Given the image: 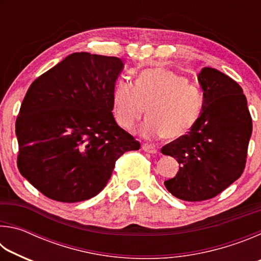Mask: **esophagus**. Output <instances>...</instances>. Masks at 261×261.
<instances>
[{"mask_svg":"<svg viewBox=\"0 0 261 261\" xmlns=\"http://www.w3.org/2000/svg\"><path fill=\"white\" fill-rule=\"evenodd\" d=\"M141 148H143V151L147 152V153H151V154H156L158 153V149L152 146V145H148V144H144L143 146H141Z\"/></svg>","mask_w":261,"mask_h":261,"instance_id":"1","label":"esophagus"}]
</instances>
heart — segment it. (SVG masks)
<instances>
[{
	"label": "heart",
	"mask_w": 261,
	"mask_h": 261,
	"mask_svg": "<svg viewBox=\"0 0 261 261\" xmlns=\"http://www.w3.org/2000/svg\"><path fill=\"white\" fill-rule=\"evenodd\" d=\"M113 113L118 125L132 130L146 112L140 127L146 139H178L188 135L199 118L204 98L199 88L182 74L166 68L141 71L135 85L120 78L114 84Z\"/></svg>",
	"instance_id": "b5f03b06"
}]
</instances>
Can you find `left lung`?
Wrapping results in <instances>:
<instances>
[{"label":"left lung","instance_id":"1","mask_svg":"<svg viewBox=\"0 0 261 261\" xmlns=\"http://www.w3.org/2000/svg\"><path fill=\"white\" fill-rule=\"evenodd\" d=\"M198 82L204 105L196 125L161 148L179 163L178 173L165 187L185 201L214 198L241 177L252 134L246 98L233 79L206 67Z\"/></svg>","mask_w":261,"mask_h":261}]
</instances>
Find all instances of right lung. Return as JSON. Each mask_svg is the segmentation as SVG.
Listing matches in <instances>:
<instances>
[{
	"instance_id": "obj_1",
	"label": "right lung",
	"mask_w": 261,
	"mask_h": 261,
	"mask_svg": "<svg viewBox=\"0 0 261 261\" xmlns=\"http://www.w3.org/2000/svg\"><path fill=\"white\" fill-rule=\"evenodd\" d=\"M118 57L73 53L35 79L16 121L20 174L53 200H87L103 190L115 162L140 144L117 125Z\"/></svg>"
}]
</instances>
